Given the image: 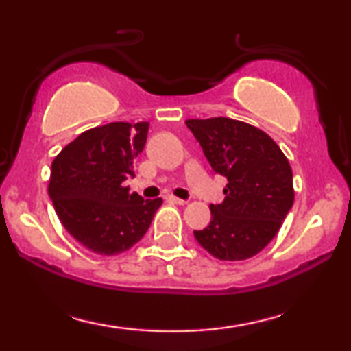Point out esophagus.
Here are the masks:
<instances>
[{"label":"esophagus","mask_w":351,"mask_h":351,"mask_svg":"<svg viewBox=\"0 0 351 351\" xmlns=\"http://www.w3.org/2000/svg\"><path fill=\"white\" fill-rule=\"evenodd\" d=\"M166 199H167V201H172V203H176V204H180V206L186 204L185 199H180V198H177V196H172V195H167Z\"/></svg>","instance_id":"esophagus-1"}]
</instances>
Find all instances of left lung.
Listing matches in <instances>:
<instances>
[{
    "label": "left lung",
    "instance_id": "1",
    "mask_svg": "<svg viewBox=\"0 0 351 351\" xmlns=\"http://www.w3.org/2000/svg\"><path fill=\"white\" fill-rule=\"evenodd\" d=\"M210 167L227 177L225 199L210 204V223L195 238L219 261H246L281 228L292 204L289 161L273 138L232 118L186 119Z\"/></svg>",
    "mask_w": 351,
    "mask_h": 351
}]
</instances>
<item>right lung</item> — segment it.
<instances>
[{"label": "right lung", "mask_w": 351, "mask_h": 351, "mask_svg": "<svg viewBox=\"0 0 351 351\" xmlns=\"http://www.w3.org/2000/svg\"><path fill=\"white\" fill-rule=\"evenodd\" d=\"M147 121L110 123L80 134L51 166L47 193L62 225L100 256H114L141 241L161 198L143 201L123 182L147 142Z\"/></svg>", "instance_id": "1"}]
</instances>
